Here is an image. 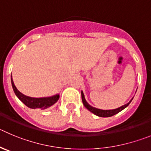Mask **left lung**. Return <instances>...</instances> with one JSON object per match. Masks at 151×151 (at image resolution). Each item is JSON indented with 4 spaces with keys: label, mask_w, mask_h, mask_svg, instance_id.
<instances>
[{
    "label": "left lung",
    "mask_w": 151,
    "mask_h": 151,
    "mask_svg": "<svg viewBox=\"0 0 151 151\" xmlns=\"http://www.w3.org/2000/svg\"><path fill=\"white\" fill-rule=\"evenodd\" d=\"M81 99H82L83 104H84V106H85V107L86 108V109H88L90 111H91L92 113L96 114V115L99 116V117H111V116L117 114V113H119L120 111H121L123 109H124L126 107H127V106H129V103H130L132 100V99L130 101H129V103H128L126 105H124V106H121V107L117 108V109H113V110H102V109H96V108H93L92 107V106H90V105L87 103V101L85 100V96H84V93H83L82 91H81Z\"/></svg>",
    "instance_id": "left-lung-1"
}]
</instances>
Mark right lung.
<instances>
[{
    "mask_svg": "<svg viewBox=\"0 0 151 151\" xmlns=\"http://www.w3.org/2000/svg\"><path fill=\"white\" fill-rule=\"evenodd\" d=\"M11 82H12V86L13 88L15 93L17 96V97L24 103L26 106H27L30 109H45L47 108L53 106L57 101L59 99V95H55V96H51V97H44V98H34L27 96L25 95L22 94V93L19 92L17 90L16 87L15 86L14 82L12 81V78H11Z\"/></svg>",
    "mask_w": 151,
    "mask_h": 151,
    "instance_id": "obj_1",
    "label": "right lung"
}]
</instances>
